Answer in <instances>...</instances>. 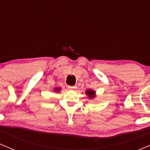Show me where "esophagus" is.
I'll return each instance as SVG.
<instances>
[{
  "instance_id": "obj_1",
  "label": "esophagus",
  "mask_w": 150,
  "mask_h": 150,
  "mask_svg": "<svg viewBox=\"0 0 150 150\" xmlns=\"http://www.w3.org/2000/svg\"><path fill=\"white\" fill-rule=\"evenodd\" d=\"M68 88H69L70 89H75L76 88V87H75V86H68Z\"/></svg>"
}]
</instances>
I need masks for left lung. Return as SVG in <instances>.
<instances>
[{
	"mask_svg": "<svg viewBox=\"0 0 150 150\" xmlns=\"http://www.w3.org/2000/svg\"><path fill=\"white\" fill-rule=\"evenodd\" d=\"M86 94L88 96V98L89 99H92L95 97V92L92 89H87L86 91Z\"/></svg>",
	"mask_w": 150,
	"mask_h": 150,
	"instance_id": "obj_1",
	"label": "left lung"
}]
</instances>
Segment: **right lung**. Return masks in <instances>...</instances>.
<instances>
[{
  "label": "right lung",
  "mask_w": 150,
  "mask_h": 150,
  "mask_svg": "<svg viewBox=\"0 0 150 150\" xmlns=\"http://www.w3.org/2000/svg\"><path fill=\"white\" fill-rule=\"evenodd\" d=\"M60 90H61V89H60L59 87H56V88L54 89V92H58Z\"/></svg>",
  "instance_id": "1"
}]
</instances>
